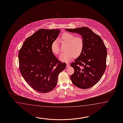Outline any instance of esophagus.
I'll use <instances>...</instances> for the list:
<instances>
[{
	"label": "esophagus",
	"mask_w": 123,
	"mask_h": 123,
	"mask_svg": "<svg viewBox=\"0 0 123 123\" xmlns=\"http://www.w3.org/2000/svg\"><path fill=\"white\" fill-rule=\"evenodd\" d=\"M70 67V65L68 63H67V68H68Z\"/></svg>",
	"instance_id": "obj_1"
}]
</instances>
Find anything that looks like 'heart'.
I'll use <instances>...</instances> for the list:
<instances>
[{"label": "heart", "mask_w": 123, "mask_h": 123, "mask_svg": "<svg viewBox=\"0 0 123 123\" xmlns=\"http://www.w3.org/2000/svg\"><path fill=\"white\" fill-rule=\"evenodd\" d=\"M60 41L62 43L68 44L66 49L67 51L62 53L59 57V59L61 61L68 62L73 58L77 57L82 53L84 46V42L82 37H75L72 34L65 33L61 36ZM51 49L55 55L59 54L60 51V47L58 40L52 42Z\"/></svg>", "instance_id": "heart-1"}]
</instances>
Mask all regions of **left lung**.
<instances>
[{
    "instance_id": "8db88e82",
    "label": "left lung",
    "mask_w": 123,
    "mask_h": 123,
    "mask_svg": "<svg viewBox=\"0 0 123 123\" xmlns=\"http://www.w3.org/2000/svg\"><path fill=\"white\" fill-rule=\"evenodd\" d=\"M65 30L79 34L84 42L82 53L71 64L74 71L71 76V82L81 89L91 87L99 82L106 69V48L101 37L86 27Z\"/></svg>"
}]
</instances>
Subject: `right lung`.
<instances>
[{
	"instance_id": "right-lung-1",
	"label": "right lung",
	"mask_w": 123,
	"mask_h": 123,
	"mask_svg": "<svg viewBox=\"0 0 123 123\" xmlns=\"http://www.w3.org/2000/svg\"><path fill=\"white\" fill-rule=\"evenodd\" d=\"M59 29H40L28 37L19 50V69L31 87L40 93L49 92L56 86L58 76L66 63L60 62L51 49Z\"/></svg>"
}]
</instances>
